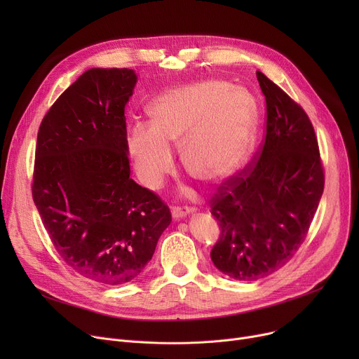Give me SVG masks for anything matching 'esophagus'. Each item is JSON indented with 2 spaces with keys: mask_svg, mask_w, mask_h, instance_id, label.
Masks as SVG:
<instances>
[{
  "mask_svg": "<svg viewBox=\"0 0 359 359\" xmlns=\"http://www.w3.org/2000/svg\"><path fill=\"white\" fill-rule=\"evenodd\" d=\"M192 211L187 208V206H177V208H173V211H172V215H173V218L175 219H182V218H184V217H187L189 215Z\"/></svg>",
  "mask_w": 359,
  "mask_h": 359,
  "instance_id": "34e87169",
  "label": "esophagus"
}]
</instances>
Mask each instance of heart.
Masks as SVG:
<instances>
[{
	"label": "heart",
	"instance_id": "1",
	"mask_svg": "<svg viewBox=\"0 0 359 359\" xmlns=\"http://www.w3.org/2000/svg\"><path fill=\"white\" fill-rule=\"evenodd\" d=\"M148 111L151 123L137 122L130 128L128 151L149 189H158L172 173L170 145H180L184 168L208 184L230 177L246 157L253 107L227 83L208 80L170 88Z\"/></svg>",
	"mask_w": 359,
	"mask_h": 359
}]
</instances>
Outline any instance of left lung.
I'll use <instances>...</instances> for the list:
<instances>
[{"label": "left lung", "instance_id": "8db88e82", "mask_svg": "<svg viewBox=\"0 0 359 359\" xmlns=\"http://www.w3.org/2000/svg\"><path fill=\"white\" fill-rule=\"evenodd\" d=\"M256 75L266 100V135L259 158L225 180L210 201L221 229L211 259L237 280L265 278L292 259L325 189L307 113L265 74Z\"/></svg>", "mask_w": 359, "mask_h": 359}]
</instances>
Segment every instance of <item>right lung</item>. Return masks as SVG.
<instances>
[{
  "mask_svg": "<svg viewBox=\"0 0 359 359\" xmlns=\"http://www.w3.org/2000/svg\"><path fill=\"white\" fill-rule=\"evenodd\" d=\"M135 84L132 69L91 68L37 132L36 208L67 265L106 285L138 278L172 222L160 196L129 177L125 106Z\"/></svg>",
  "mask_w": 359,
  "mask_h": 359,
  "instance_id": "1",
  "label": "right lung"
}]
</instances>
